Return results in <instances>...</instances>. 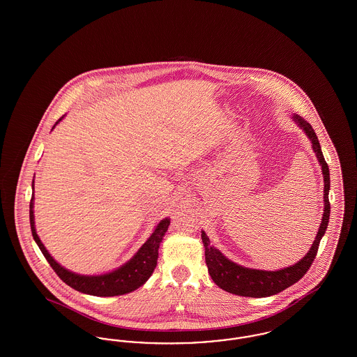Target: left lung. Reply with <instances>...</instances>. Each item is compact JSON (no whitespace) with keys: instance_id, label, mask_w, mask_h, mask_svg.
I'll list each match as a JSON object with an SVG mask.
<instances>
[{"instance_id":"left-lung-1","label":"left lung","mask_w":357,"mask_h":357,"mask_svg":"<svg viewBox=\"0 0 357 357\" xmlns=\"http://www.w3.org/2000/svg\"><path fill=\"white\" fill-rule=\"evenodd\" d=\"M293 121L305 132L307 139L312 143V149L317 156V160L321 166L324 178V214L321 225L319 227V231L316 238L306 253L298 262L294 265L282 268L280 271H259V269H250L241 266L236 262L230 261L227 257L222 255L218 249H215L213 245H210V239L202 230V242L204 246V257H206V265L208 273L213 278V281L220 288L233 293L236 296L242 297H269L273 294H277L282 290L291 287L298 280L304 277V274L310 268L314 257L317 255L319 243L321 241L325 230L328 227L329 214H331V204H329V190H331V178H329V169L324 159L323 151L320 142L312 126L303 119L300 115H291Z\"/></svg>"}]
</instances>
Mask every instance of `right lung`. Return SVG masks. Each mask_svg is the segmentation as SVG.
Here are the masks:
<instances>
[{
  "label": "right lung",
  "mask_w": 357,
  "mask_h": 357,
  "mask_svg": "<svg viewBox=\"0 0 357 357\" xmlns=\"http://www.w3.org/2000/svg\"><path fill=\"white\" fill-rule=\"evenodd\" d=\"M66 116V115H64ZM61 116L60 119L56 121L53 128L64 119ZM52 128V130H53ZM32 199L29 204V220H31V229H32V236L40 248L41 253L47 258L50 262L52 269L56 272V274L67 284L70 288L82 291L85 294L91 296H98V297H112V296H121L130 291H134L139 287L144 285V282L151 277L153 269L156 268V261H158V250L162 239L165 237L169 225H170V218H165L159 222L155 229L153 234L149 237V239L142 245V248L136 252L135 255L123 264L120 268L112 271V272L104 273V274H95V275H85V274H77V273L70 272L61 266L45 249L43 245L41 239L36 233V226H34V179L32 182Z\"/></svg>",
  "instance_id": "right-lung-1"
}]
</instances>
